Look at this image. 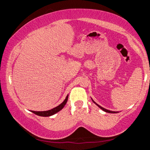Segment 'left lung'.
Instances as JSON below:
<instances>
[{
  "mask_svg": "<svg viewBox=\"0 0 150 150\" xmlns=\"http://www.w3.org/2000/svg\"><path fill=\"white\" fill-rule=\"evenodd\" d=\"M92 100H93V102L94 103H95L96 104V105H97L98 106V107H99L100 108H101V109H102V110H104V111H105V112H108V113H117V112H115V111H111V110H107V109H105V108H103L102 107V106H99V105H98V104H96L95 102V101H94L93 99H92Z\"/></svg>",
  "mask_w": 150,
  "mask_h": 150,
  "instance_id": "1",
  "label": "left lung"
}]
</instances>
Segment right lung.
Returning a JSON list of instances; mask_svg holds the SVG:
<instances>
[{
  "label": "right lung",
  "instance_id": "add662e5",
  "mask_svg": "<svg viewBox=\"0 0 150 150\" xmlns=\"http://www.w3.org/2000/svg\"><path fill=\"white\" fill-rule=\"evenodd\" d=\"M68 96L69 95H67V96H66L65 99L62 104H60L59 106H56V107L51 109V110H47V111H33V110H31V112L33 113H34L35 115H38L40 116H45H45H50L54 115L55 113L58 112L60 111L63 107H64L65 104L67 103V101L68 99Z\"/></svg>",
  "mask_w": 150,
  "mask_h": 150
}]
</instances>
